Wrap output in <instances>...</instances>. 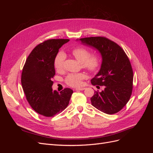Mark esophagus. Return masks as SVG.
Listing matches in <instances>:
<instances>
[{"label":"esophagus","mask_w":153,"mask_h":153,"mask_svg":"<svg viewBox=\"0 0 153 153\" xmlns=\"http://www.w3.org/2000/svg\"><path fill=\"white\" fill-rule=\"evenodd\" d=\"M85 89V88H84V87H81V88H76L75 90L76 91H84Z\"/></svg>","instance_id":"34e87169"}]
</instances>
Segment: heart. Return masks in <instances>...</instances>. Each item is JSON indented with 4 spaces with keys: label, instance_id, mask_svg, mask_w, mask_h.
Returning <instances> with one entry per match:
<instances>
[{
    "label": "heart",
    "instance_id": "b5f03b06",
    "mask_svg": "<svg viewBox=\"0 0 153 153\" xmlns=\"http://www.w3.org/2000/svg\"><path fill=\"white\" fill-rule=\"evenodd\" d=\"M71 53L77 61L81 62L82 68L91 73L98 70L100 66V59L98 55L90 54V51L81 47H77L72 49ZM65 54L59 52L55 56L53 61V66L57 71H61L64 69V63L65 61ZM85 76L84 73H70L66 77L65 82L71 87H79L82 85V80Z\"/></svg>",
    "mask_w": 153,
    "mask_h": 153
}]
</instances>
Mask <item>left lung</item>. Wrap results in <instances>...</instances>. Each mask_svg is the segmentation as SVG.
<instances>
[{"label": "left lung", "mask_w": 153, "mask_h": 153, "mask_svg": "<svg viewBox=\"0 0 153 153\" xmlns=\"http://www.w3.org/2000/svg\"><path fill=\"white\" fill-rule=\"evenodd\" d=\"M80 40L98 50L103 59L100 71L91 81L93 85L105 86V90L94 91L91 98L92 105L105 114L117 113L132 94L133 72L128 57L119 45L105 37Z\"/></svg>", "instance_id": "1"}]
</instances>
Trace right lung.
Returning a JSON list of instances; mask_svg holds the SVG:
<instances>
[{"mask_svg": "<svg viewBox=\"0 0 153 153\" xmlns=\"http://www.w3.org/2000/svg\"><path fill=\"white\" fill-rule=\"evenodd\" d=\"M69 41L52 39L39 43L32 50L22 69L21 83L26 99L32 109L45 117L62 112L73 92L69 88L60 93L52 89L55 75L54 59L59 48Z\"/></svg>", "mask_w": 153, "mask_h": 153, "instance_id": "right-lung-1", "label": "right lung"}]
</instances>
